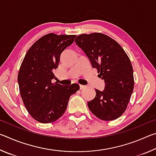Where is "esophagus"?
I'll return each instance as SVG.
<instances>
[{
  "label": "esophagus",
  "mask_w": 156,
  "mask_h": 156,
  "mask_svg": "<svg viewBox=\"0 0 156 156\" xmlns=\"http://www.w3.org/2000/svg\"><path fill=\"white\" fill-rule=\"evenodd\" d=\"M85 87V86L84 85H82V84H80V89H83Z\"/></svg>",
  "instance_id": "34e87169"
}]
</instances>
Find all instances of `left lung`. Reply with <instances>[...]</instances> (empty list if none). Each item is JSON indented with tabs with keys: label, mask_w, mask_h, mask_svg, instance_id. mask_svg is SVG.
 I'll use <instances>...</instances> for the list:
<instances>
[{
	"label": "left lung",
	"mask_w": 156,
	"mask_h": 156,
	"mask_svg": "<svg viewBox=\"0 0 156 156\" xmlns=\"http://www.w3.org/2000/svg\"><path fill=\"white\" fill-rule=\"evenodd\" d=\"M75 43L105 83L102 91L96 89V97L87 102L89 109L102 120L117 119L126 110L133 90V70L128 56L117 42L103 34H81Z\"/></svg>",
	"instance_id": "8db88e82"
}]
</instances>
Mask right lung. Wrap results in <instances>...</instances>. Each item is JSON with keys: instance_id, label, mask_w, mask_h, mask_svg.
<instances>
[{"instance_id": "add662e5", "label": "right lung", "mask_w": 156, "mask_h": 156, "mask_svg": "<svg viewBox=\"0 0 156 156\" xmlns=\"http://www.w3.org/2000/svg\"><path fill=\"white\" fill-rule=\"evenodd\" d=\"M76 36L47 34L30 47L23 59L18 75L20 96L27 112L38 122L50 123L60 118L70 96L79 89L76 83L65 87L52 83L61 54Z\"/></svg>"}]
</instances>
